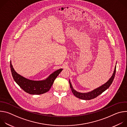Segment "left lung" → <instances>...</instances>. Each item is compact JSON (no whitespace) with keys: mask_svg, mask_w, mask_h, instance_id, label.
I'll use <instances>...</instances> for the list:
<instances>
[{"mask_svg":"<svg viewBox=\"0 0 127 127\" xmlns=\"http://www.w3.org/2000/svg\"><path fill=\"white\" fill-rule=\"evenodd\" d=\"M117 64V62H116ZM116 65L115 67V69L114 71V72L113 73V75H112L111 77L106 82L102 84V85L99 86L98 87L92 90V91L87 92V93H80L77 91H76V90H75L73 86H72L70 80L69 79V84H70V87L71 89V91L73 93V94L77 98H79L83 100H90V99H92L100 94H101L103 92H104L105 90H106L107 88H108L110 86V85L112 84L114 79L115 78V76L116 74Z\"/></svg>","mask_w":127,"mask_h":127,"instance_id":"8db88e82","label":"left lung"}]
</instances>
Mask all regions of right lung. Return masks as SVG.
<instances>
[{"mask_svg": "<svg viewBox=\"0 0 127 127\" xmlns=\"http://www.w3.org/2000/svg\"><path fill=\"white\" fill-rule=\"evenodd\" d=\"M10 66L12 76L15 82L25 92L30 95H41L48 92L54 80L63 69H59L51 73L47 78L41 80H32L18 74L14 70L10 61Z\"/></svg>", "mask_w": 127, "mask_h": 127, "instance_id": "add662e5", "label": "right lung"}]
</instances>
